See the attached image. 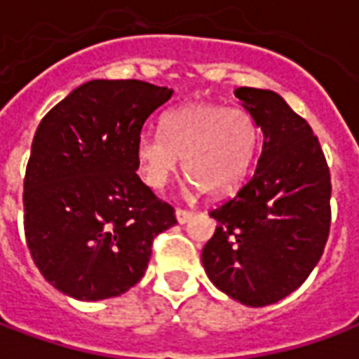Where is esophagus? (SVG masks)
Wrapping results in <instances>:
<instances>
[{
  "instance_id": "esophagus-1",
  "label": "esophagus",
  "mask_w": 359,
  "mask_h": 359,
  "mask_svg": "<svg viewBox=\"0 0 359 359\" xmlns=\"http://www.w3.org/2000/svg\"><path fill=\"white\" fill-rule=\"evenodd\" d=\"M175 215H177V221H179L180 225H184V223H188V221L192 219V211L177 210V211H175Z\"/></svg>"
}]
</instances>
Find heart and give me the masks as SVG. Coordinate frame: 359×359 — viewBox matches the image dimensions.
I'll use <instances>...</instances> for the list:
<instances>
[{
  "label": "heart",
  "instance_id": "b5f03b06",
  "mask_svg": "<svg viewBox=\"0 0 359 359\" xmlns=\"http://www.w3.org/2000/svg\"><path fill=\"white\" fill-rule=\"evenodd\" d=\"M161 134L144 133L136 157L146 184L156 190L182 171L194 190L226 196L241 187L256 163L262 128L242 107L194 102L169 111L161 118Z\"/></svg>",
  "mask_w": 359,
  "mask_h": 359
}]
</instances>
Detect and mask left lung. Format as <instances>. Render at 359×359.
Here are the masks:
<instances>
[{
    "label": "left lung",
    "instance_id": "left-lung-1",
    "mask_svg": "<svg viewBox=\"0 0 359 359\" xmlns=\"http://www.w3.org/2000/svg\"><path fill=\"white\" fill-rule=\"evenodd\" d=\"M256 117L264 148L254 177L210 213L215 234L202 250L221 292L262 308L294 292L323 254L331 226V175L311 126L273 90H234Z\"/></svg>",
    "mask_w": 359,
    "mask_h": 359
}]
</instances>
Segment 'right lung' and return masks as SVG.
<instances>
[{"label":"right lung","mask_w":359,"mask_h":359,"mask_svg":"<svg viewBox=\"0 0 359 359\" xmlns=\"http://www.w3.org/2000/svg\"><path fill=\"white\" fill-rule=\"evenodd\" d=\"M171 88L90 81L38 125L25 177V236L42 277L81 302L125 294L175 210L136 175L144 123Z\"/></svg>","instance_id":"add662e5"}]
</instances>
